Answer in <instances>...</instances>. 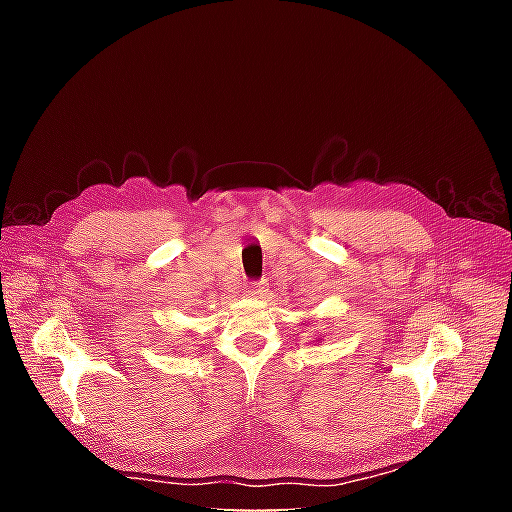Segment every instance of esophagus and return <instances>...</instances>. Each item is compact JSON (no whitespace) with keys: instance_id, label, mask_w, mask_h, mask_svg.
I'll return each mask as SVG.
<instances>
[{"instance_id":"esophagus-1","label":"esophagus","mask_w":512,"mask_h":512,"mask_svg":"<svg viewBox=\"0 0 512 512\" xmlns=\"http://www.w3.org/2000/svg\"><path fill=\"white\" fill-rule=\"evenodd\" d=\"M247 292H250L252 297H258V294H262V288H260V286H254V288H250Z\"/></svg>"}]
</instances>
